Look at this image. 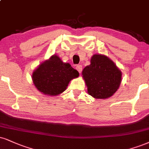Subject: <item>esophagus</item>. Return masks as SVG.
<instances>
[{"mask_svg": "<svg viewBox=\"0 0 149 149\" xmlns=\"http://www.w3.org/2000/svg\"><path fill=\"white\" fill-rule=\"evenodd\" d=\"M76 69L77 71H78L80 73L82 72V66L80 65V64H78V65L76 66Z\"/></svg>", "mask_w": 149, "mask_h": 149, "instance_id": "esophagus-1", "label": "esophagus"}]
</instances>
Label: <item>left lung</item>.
Listing matches in <instances>:
<instances>
[{
	"label": "left lung",
	"mask_w": 149,
	"mask_h": 149,
	"mask_svg": "<svg viewBox=\"0 0 149 149\" xmlns=\"http://www.w3.org/2000/svg\"><path fill=\"white\" fill-rule=\"evenodd\" d=\"M82 73L87 86V92L96 98L110 97L121 84V72L105 55H93L91 64L87 66Z\"/></svg>",
	"instance_id": "left-lung-1"
}]
</instances>
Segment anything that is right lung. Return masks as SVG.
Segmentation results:
<instances>
[{
  "instance_id": "1",
  "label": "right lung",
  "mask_w": 149,
  "mask_h": 149,
  "mask_svg": "<svg viewBox=\"0 0 149 149\" xmlns=\"http://www.w3.org/2000/svg\"><path fill=\"white\" fill-rule=\"evenodd\" d=\"M78 76V71L69 63H64L57 55H53L34 71L33 80L39 92L56 96L65 90L70 80Z\"/></svg>"
}]
</instances>
